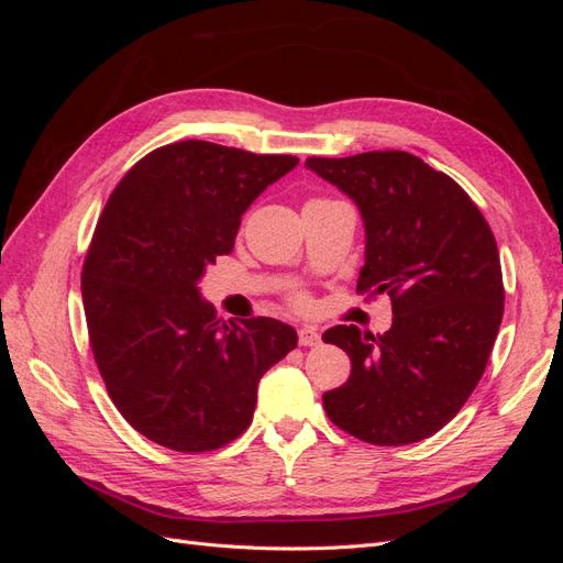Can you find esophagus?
<instances>
[{
  "instance_id": "1",
  "label": "esophagus",
  "mask_w": 563,
  "mask_h": 563,
  "mask_svg": "<svg viewBox=\"0 0 563 563\" xmlns=\"http://www.w3.org/2000/svg\"><path fill=\"white\" fill-rule=\"evenodd\" d=\"M298 343L302 347H314V345L321 343V335L317 333L314 327H300L298 329Z\"/></svg>"
}]
</instances>
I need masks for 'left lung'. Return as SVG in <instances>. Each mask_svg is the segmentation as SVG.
Listing matches in <instances>:
<instances>
[{"mask_svg":"<svg viewBox=\"0 0 563 563\" xmlns=\"http://www.w3.org/2000/svg\"><path fill=\"white\" fill-rule=\"evenodd\" d=\"M305 166L362 213L356 294L391 300L383 335L343 323L323 333L352 362L323 408L366 444H416L455 418L484 376L505 308L496 236L463 187L408 152L310 157Z\"/></svg>","mask_w":563,"mask_h":563,"instance_id":"1","label":"left lung"}]
</instances>
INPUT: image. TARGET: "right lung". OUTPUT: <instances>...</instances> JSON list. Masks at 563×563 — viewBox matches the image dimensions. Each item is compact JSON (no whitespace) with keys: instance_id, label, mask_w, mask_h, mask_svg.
<instances>
[{"instance_id":"add662e5","label":"right lung","mask_w":563,"mask_h":563,"mask_svg":"<svg viewBox=\"0 0 563 563\" xmlns=\"http://www.w3.org/2000/svg\"><path fill=\"white\" fill-rule=\"evenodd\" d=\"M291 155L207 141L150 152L119 180L84 261L81 298L108 395L135 432L201 453L253 420L263 373L298 345L272 317L223 323L199 282Z\"/></svg>"}]
</instances>
